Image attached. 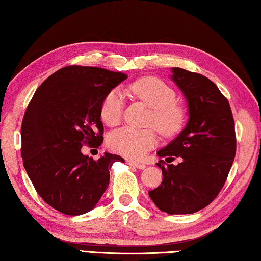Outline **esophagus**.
I'll return each mask as SVG.
<instances>
[{
	"label": "esophagus",
	"instance_id": "obj_1",
	"mask_svg": "<svg viewBox=\"0 0 261 261\" xmlns=\"http://www.w3.org/2000/svg\"><path fill=\"white\" fill-rule=\"evenodd\" d=\"M127 163L129 164V166H132V167L138 168V169H144V168H146V164L139 163V162H136V161H128Z\"/></svg>",
	"mask_w": 261,
	"mask_h": 261
}]
</instances>
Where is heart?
I'll use <instances>...</instances> for the list:
<instances>
[{"instance_id": "obj_1", "label": "heart", "mask_w": 261, "mask_h": 261, "mask_svg": "<svg viewBox=\"0 0 261 261\" xmlns=\"http://www.w3.org/2000/svg\"><path fill=\"white\" fill-rule=\"evenodd\" d=\"M133 94L151 108L149 125H154L163 135H172L183 125L182 108L175 103L176 93L163 80L154 77L141 78L127 87ZM123 95L117 89L111 90L100 105V118L107 126L118 125L122 117ZM158 143V134L153 128L136 129L122 127L112 132L107 139L111 150L129 159H141Z\"/></svg>"}]
</instances>
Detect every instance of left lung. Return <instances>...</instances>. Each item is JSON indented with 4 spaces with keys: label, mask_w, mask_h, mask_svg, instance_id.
<instances>
[{
    "label": "left lung",
    "mask_w": 261,
    "mask_h": 261,
    "mask_svg": "<svg viewBox=\"0 0 261 261\" xmlns=\"http://www.w3.org/2000/svg\"><path fill=\"white\" fill-rule=\"evenodd\" d=\"M172 80L188 100L189 121L158 155L181 162L174 166L160 160L162 183L148 194L167 214H194L209 205L226 182L237 147L234 120L227 99L205 75L174 67Z\"/></svg>",
    "instance_id": "8db88e82"
}]
</instances>
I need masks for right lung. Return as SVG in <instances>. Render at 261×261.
<instances>
[{
	"instance_id": "1",
	"label": "right lung",
	"mask_w": 261,
	"mask_h": 261,
	"mask_svg": "<svg viewBox=\"0 0 261 261\" xmlns=\"http://www.w3.org/2000/svg\"><path fill=\"white\" fill-rule=\"evenodd\" d=\"M126 78L101 67L65 66L44 80L27 107L23 166L44 202L64 215L93 209L110 183L112 164L125 162L108 153L95 161L83 155L82 148L102 143L100 105Z\"/></svg>"
}]
</instances>
